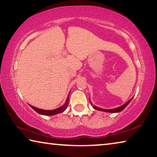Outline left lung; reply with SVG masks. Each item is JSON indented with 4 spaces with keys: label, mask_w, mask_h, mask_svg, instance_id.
Masks as SVG:
<instances>
[{
    "label": "left lung",
    "mask_w": 157,
    "mask_h": 157,
    "mask_svg": "<svg viewBox=\"0 0 157 157\" xmlns=\"http://www.w3.org/2000/svg\"><path fill=\"white\" fill-rule=\"evenodd\" d=\"M132 99H130L128 102H126L125 104L121 106V107H117V108H115V109H101V108H99V107H97L96 106H93V107H94V109H95L96 110H98V111H105V112H109V113H117V112H120V111H123L124 108H125L127 105L129 104V103L130 102V101L132 100ZM91 105H92V103L91 102Z\"/></svg>",
    "instance_id": "1"
}]
</instances>
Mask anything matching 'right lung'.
<instances>
[{"mask_svg": "<svg viewBox=\"0 0 157 157\" xmlns=\"http://www.w3.org/2000/svg\"><path fill=\"white\" fill-rule=\"evenodd\" d=\"M68 101H69V94L68 95L67 99L66 100L65 104L61 106L60 107L55 109L53 110H44V109H38L33 107V106L30 105V107L36 111L37 113L39 114H41V115H44V116H53V115H56V114L62 113L63 111H64L66 110V109L67 108L68 105Z\"/></svg>", "mask_w": 157, "mask_h": 157, "instance_id": "right-lung-1", "label": "right lung"}]
</instances>
